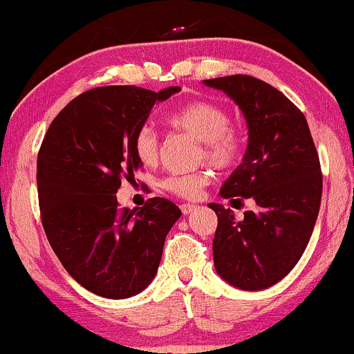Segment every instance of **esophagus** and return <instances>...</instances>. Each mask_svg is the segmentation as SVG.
Listing matches in <instances>:
<instances>
[{"mask_svg":"<svg viewBox=\"0 0 354 354\" xmlns=\"http://www.w3.org/2000/svg\"><path fill=\"white\" fill-rule=\"evenodd\" d=\"M196 204H189V203H185V204H181V212L185 216H188V214H191V212L193 211H196Z\"/></svg>","mask_w":354,"mask_h":354,"instance_id":"esophagus-1","label":"esophagus"}]
</instances>
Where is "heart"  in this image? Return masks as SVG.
I'll use <instances>...</instances> for the list:
<instances>
[{
  "label": "heart",
  "instance_id": "b5f03b06",
  "mask_svg": "<svg viewBox=\"0 0 354 354\" xmlns=\"http://www.w3.org/2000/svg\"><path fill=\"white\" fill-rule=\"evenodd\" d=\"M173 129L185 131L196 140L203 142V156L212 165L225 168L231 166L239 153V142L234 131L229 129L231 117L219 105L211 102L196 100L183 105L168 117ZM133 153L143 166L158 163L160 143L156 131L145 125L136 131L133 138ZM212 174L207 169L189 174H169L160 181V188L185 199H196L209 185Z\"/></svg>",
  "mask_w": 354,
  "mask_h": 354
}]
</instances>
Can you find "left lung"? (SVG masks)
Returning a JSON list of instances; mask_svg holds the SVG:
<instances>
[{
  "mask_svg": "<svg viewBox=\"0 0 354 354\" xmlns=\"http://www.w3.org/2000/svg\"><path fill=\"white\" fill-rule=\"evenodd\" d=\"M239 105L247 123L242 163L221 188V198L255 209L237 221L231 207L218 214L212 241L221 279L241 290H263L290 272L312 237L322 203V169L305 115L282 92L250 75L203 80Z\"/></svg>",
  "mask_w": 354,
  "mask_h": 354,
  "instance_id": "8db88e82",
  "label": "left lung"
}]
</instances>
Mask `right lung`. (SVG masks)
<instances>
[{"mask_svg":"<svg viewBox=\"0 0 354 354\" xmlns=\"http://www.w3.org/2000/svg\"><path fill=\"white\" fill-rule=\"evenodd\" d=\"M181 87L147 91L109 85L75 97L59 112L37 155V193L48 241L75 282L105 299L140 293L158 270L176 204L151 198L118 207L122 178L142 166L133 138L153 105Z\"/></svg>","mask_w":354,"mask_h":354,"instance_id":"right-lung-1","label":"right lung"}]
</instances>
